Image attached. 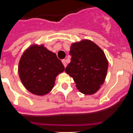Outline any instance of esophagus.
<instances>
[{"instance_id":"esophagus-1","label":"esophagus","mask_w":133,"mask_h":133,"mask_svg":"<svg viewBox=\"0 0 133 133\" xmlns=\"http://www.w3.org/2000/svg\"><path fill=\"white\" fill-rule=\"evenodd\" d=\"M62 63H63V65H64L65 68V67L67 66V63H66V62H65V59H63Z\"/></svg>"}]
</instances>
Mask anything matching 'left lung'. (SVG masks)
I'll use <instances>...</instances> for the list:
<instances>
[{"label": "left lung", "instance_id": "8db88e82", "mask_svg": "<svg viewBox=\"0 0 133 133\" xmlns=\"http://www.w3.org/2000/svg\"><path fill=\"white\" fill-rule=\"evenodd\" d=\"M70 54L72 58L65 72L72 77L81 93L97 92L105 81L108 68L103 50L92 41L84 39L71 45Z\"/></svg>", "mask_w": 133, "mask_h": 133}]
</instances>
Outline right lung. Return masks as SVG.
Instances as JSON below:
<instances>
[{
  "mask_svg": "<svg viewBox=\"0 0 133 133\" xmlns=\"http://www.w3.org/2000/svg\"><path fill=\"white\" fill-rule=\"evenodd\" d=\"M65 70L56 54L43 45L30 46L22 54L18 63V75L29 92L43 96L52 90L56 77Z\"/></svg>",
  "mask_w": 133,
  "mask_h": 133,
  "instance_id": "1",
  "label": "right lung"
}]
</instances>
